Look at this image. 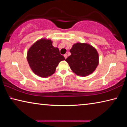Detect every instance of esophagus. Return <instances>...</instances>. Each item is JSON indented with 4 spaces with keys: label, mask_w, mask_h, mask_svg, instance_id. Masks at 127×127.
<instances>
[{
    "label": "esophagus",
    "mask_w": 127,
    "mask_h": 127,
    "mask_svg": "<svg viewBox=\"0 0 127 127\" xmlns=\"http://www.w3.org/2000/svg\"><path fill=\"white\" fill-rule=\"evenodd\" d=\"M64 58H65V59H66V58L68 57V55H67V54H64Z\"/></svg>",
    "instance_id": "34e87169"
}]
</instances>
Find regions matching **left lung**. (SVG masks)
I'll return each mask as SVG.
<instances>
[{"instance_id":"8db88e82","label":"left lung","mask_w":127,"mask_h":127,"mask_svg":"<svg viewBox=\"0 0 127 127\" xmlns=\"http://www.w3.org/2000/svg\"><path fill=\"white\" fill-rule=\"evenodd\" d=\"M71 55L65 59L75 74L81 77L93 73L98 64L99 57L96 49L87 43L77 42L70 50Z\"/></svg>"}]
</instances>
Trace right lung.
<instances>
[{"label": "right lung", "mask_w": 127, "mask_h": 127, "mask_svg": "<svg viewBox=\"0 0 127 127\" xmlns=\"http://www.w3.org/2000/svg\"><path fill=\"white\" fill-rule=\"evenodd\" d=\"M50 39L41 38L30 47L27 59L34 73L41 77H48L54 73L60 62L65 58Z\"/></svg>", "instance_id": "1"}]
</instances>
